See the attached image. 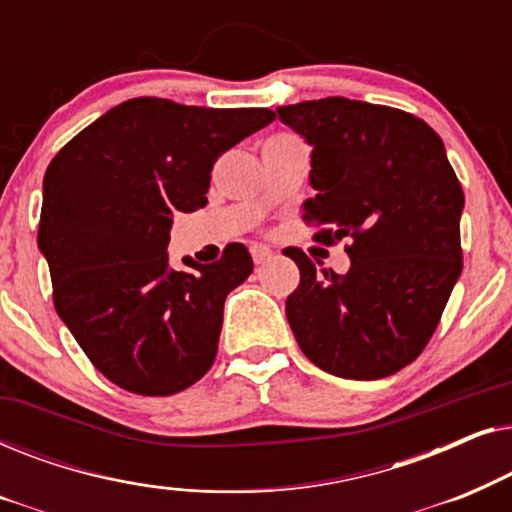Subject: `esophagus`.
<instances>
[{
  "label": "esophagus",
  "instance_id": "esophagus-1",
  "mask_svg": "<svg viewBox=\"0 0 512 512\" xmlns=\"http://www.w3.org/2000/svg\"><path fill=\"white\" fill-rule=\"evenodd\" d=\"M272 256H275V251H272L270 247H265V244H254V247H251V258H254L256 265L268 263Z\"/></svg>",
  "mask_w": 512,
  "mask_h": 512
}]
</instances>
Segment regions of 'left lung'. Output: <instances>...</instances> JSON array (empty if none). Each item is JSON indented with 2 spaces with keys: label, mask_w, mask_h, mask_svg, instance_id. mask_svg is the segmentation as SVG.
<instances>
[{
  "label": "left lung",
  "mask_w": 512,
  "mask_h": 512,
  "mask_svg": "<svg viewBox=\"0 0 512 512\" xmlns=\"http://www.w3.org/2000/svg\"><path fill=\"white\" fill-rule=\"evenodd\" d=\"M312 146L314 240H349L347 275L317 272L300 249L286 319L314 366L380 380L422 354L461 275L464 191L445 144L422 118L347 97L277 109Z\"/></svg>",
  "instance_id": "obj_1"
}]
</instances>
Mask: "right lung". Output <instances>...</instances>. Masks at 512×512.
<instances>
[{
    "label": "right lung",
    "mask_w": 512,
    "mask_h": 512,
    "mask_svg": "<svg viewBox=\"0 0 512 512\" xmlns=\"http://www.w3.org/2000/svg\"><path fill=\"white\" fill-rule=\"evenodd\" d=\"M275 121L270 109L186 107L137 97L81 130L44 177L39 251L53 303L118 387L170 396L212 368L223 303L254 270L244 244L170 268L177 212L207 205L216 158Z\"/></svg>",
    "instance_id": "right-lung-1"
}]
</instances>
